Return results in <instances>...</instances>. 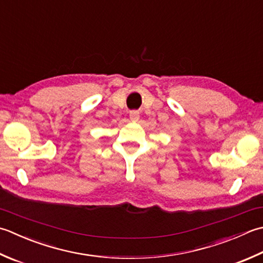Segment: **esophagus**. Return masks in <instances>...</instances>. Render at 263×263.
I'll use <instances>...</instances> for the list:
<instances>
[{
  "label": "esophagus",
  "instance_id": "34e87169",
  "mask_svg": "<svg viewBox=\"0 0 263 263\" xmlns=\"http://www.w3.org/2000/svg\"><path fill=\"white\" fill-rule=\"evenodd\" d=\"M139 117H140V114H139L138 110H131L130 111V120L133 122H137L139 120Z\"/></svg>",
  "mask_w": 263,
  "mask_h": 263
}]
</instances>
